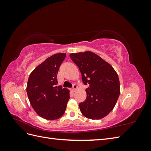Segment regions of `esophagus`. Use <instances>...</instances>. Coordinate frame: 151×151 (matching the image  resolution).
Here are the masks:
<instances>
[{
	"instance_id": "34e87169",
	"label": "esophagus",
	"mask_w": 151,
	"mask_h": 151,
	"mask_svg": "<svg viewBox=\"0 0 151 151\" xmlns=\"http://www.w3.org/2000/svg\"><path fill=\"white\" fill-rule=\"evenodd\" d=\"M77 89V85H76V84H74L73 85V88H72V91L73 92H75V91H76V89Z\"/></svg>"
}]
</instances>
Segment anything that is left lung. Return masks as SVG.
Segmentation results:
<instances>
[{"label":"left lung","instance_id":"left-lung-1","mask_svg":"<svg viewBox=\"0 0 151 151\" xmlns=\"http://www.w3.org/2000/svg\"><path fill=\"white\" fill-rule=\"evenodd\" d=\"M72 60L79 67L85 85L87 98L79 104L83 115L91 120L108 115L115 107L120 93L117 73L109 63L92 52L70 53Z\"/></svg>","mask_w":151,"mask_h":151}]
</instances>
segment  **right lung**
I'll return each instance as SVG.
<instances>
[{"mask_svg":"<svg viewBox=\"0 0 151 151\" xmlns=\"http://www.w3.org/2000/svg\"><path fill=\"white\" fill-rule=\"evenodd\" d=\"M66 57L56 53L47 58L32 72L26 91L30 104L38 115L45 119L54 120L64 114L70 99V91L57 86L58 71Z\"/></svg>","mask_w":151,"mask_h":151,"instance_id":"add662e5","label":"right lung"}]
</instances>
